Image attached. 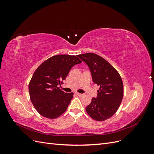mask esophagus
<instances>
[{
  "label": "esophagus",
  "mask_w": 154,
  "mask_h": 154,
  "mask_svg": "<svg viewBox=\"0 0 154 154\" xmlns=\"http://www.w3.org/2000/svg\"><path fill=\"white\" fill-rule=\"evenodd\" d=\"M76 96H80V97H82L83 96V94H80V93H79V92H76Z\"/></svg>",
  "instance_id": "1"
}]
</instances>
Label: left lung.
<instances>
[{
    "instance_id": "8db88e82",
    "label": "left lung",
    "mask_w": 154,
    "mask_h": 154,
    "mask_svg": "<svg viewBox=\"0 0 154 154\" xmlns=\"http://www.w3.org/2000/svg\"><path fill=\"white\" fill-rule=\"evenodd\" d=\"M78 57L89 67L92 80L100 86L96 98L93 97L86 108L87 114L97 122L111 118L120 106L123 97V83L119 72L105 59L95 53Z\"/></svg>"
}]
</instances>
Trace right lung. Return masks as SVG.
Masks as SVG:
<instances>
[{
  "label": "right lung",
  "instance_id": "add662e5",
  "mask_svg": "<svg viewBox=\"0 0 154 154\" xmlns=\"http://www.w3.org/2000/svg\"><path fill=\"white\" fill-rule=\"evenodd\" d=\"M78 55L58 54L48 58L36 69L29 83L30 100L37 112L45 118L55 119L66 112L73 92L58 87L71 68L82 63Z\"/></svg>",
  "mask_w": 154,
  "mask_h": 154
}]
</instances>
